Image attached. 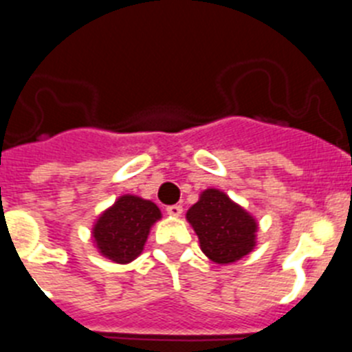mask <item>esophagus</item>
<instances>
[{
	"label": "esophagus",
	"instance_id": "34e87169",
	"mask_svg": "<svg viewBox=\"0 0 352 352\" xmlns=\"http://www.w3.org/2000/svg\"><path fill=\"white\" fill-rule=\"evenodd\" d=\"M166 211L169 217H179L183 213V208L179 204H170V206L166 208Z\"/></svg>",
	"mask_w": 352,
	"mask_h": 352
}]
</instances>
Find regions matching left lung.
<instances>
[{
  "label": "left lung",
  "instance_id": "obj_1",
  "mask_svg": "<svg viewBox=\"0 0 352 352\" xmlns=\"http://www.w3.org/2000/svg\"><path fill=\"white\" fill-rule=\"evenodd\" d=\"M201 250L217 264H231L256 247L257 222L247 210L217 188H208L186 211Z\"/></svg>",
  "mask_w": 352,
  "mask_h": 352
}]
</instances>
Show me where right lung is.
I'll list each match as a JSON object with an SVG mask.
<instances>
[{"mask_svg": "<svg viewBox=\"0 0 352 352\" xmlns=\"http://www.w3.org/2000/svg\"><path fill=\"white\" fill-rule=\"evenodd\" d=\"M160 219L157 204L126 194L96 219L91 234L102 256L126 264L141 256L149 229Z\"/></svg>", "mask_w": 352, "mask_h": 352, "instance_id": "obj_1", "label": "right lung"}]
</instances>
